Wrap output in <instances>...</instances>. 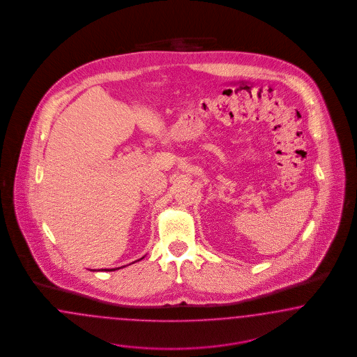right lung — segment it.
Listing matches in <instances>:
<instances>
[{"mask_svg": "<svg viewBox=\"0 0 357 357\" xmlns=\"http://www.w3.org/2000/svg\"><path fill=\"white\" fill-rule=\"evenodd\" d=\"M141 259H142V258H141ZM115 270H118V268H114V270H102V271H115Z\"/></svg>", "mask_w": 357, "mask_h": 357, "instance_id": "obj_1", "label": "right lung"}]
</instances>
